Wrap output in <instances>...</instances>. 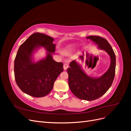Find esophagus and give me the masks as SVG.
<instances>
[{"label":"esophagus","mask_w":131,"mask_h":131,"mask_svg":"<svg viewBox=\"0 0 131 131\" xmlns=\"http://www.w3.org/2000/svg\"><path fill=\"white\" fill-rule=\"evenodd\" d=\"M68 64L67 63H64V65H63V68H64V70H67V68H68Z\"/></svg>","instance_id":"1"}]
</instances>
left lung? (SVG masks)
I'll use <instances>...</instances> for the list:
<instances>
[{
  "mask_svg": "<svg viewBox=\"0 0 131 131\" xmlns=\"http://www.w3.org/2000/svg\"><path fill=\"white\" fill-rule=\"evenodd\" d=\"M86 38L97 44L98 49L105 51L109 55L111 61L108 70L99 78L88 76L76 61L70 63V67L67 71L71 91L80 100L91 101L104 95L112 86L115 74L116 56L112 46L105 39L94 35Z\"/></svg>",
  "mask_w": 131,
  "mask_h": 131,
  "instance_id": "obj_1",
  "label": "left lung"
}]
</instances>
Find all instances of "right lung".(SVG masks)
Instances as JSON below:
<instances>
[{
    "mask_svg": "<svg viewBox=\"0 0 131 131\" xmlns=\"http://www.w3.org/2000/svg\"><path fill=\"white\" fill-rule=\"evenodd\" d=\"M53 41L48 35L35 33L19 47L14 62L15 80L18 88L30 96L42 97L48 94L63 71V63L52 58L56 49ZM40 47L47 51V57L34 62L33 53Z\"/></svg>",
    "mask_w": 131,
    "mask_h": 131,
    "instance_id": "right-lung-1",
    "label": "right lung"
}]
</instances>
